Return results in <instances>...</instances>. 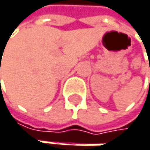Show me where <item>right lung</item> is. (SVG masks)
Instances as JSON below:
<instances>
[{
  "label": "right lung",
  "instance_id": "1",
  "mask_svg": "<svg viewBox=\"0 0 150 150\" xmlns=\"http://www.w3.org/2000/svg\"><path fill=\"white\" fill-rule=\"evenodd\" d=\"M0 70H1V69H0Z\"/></svg>",
  "mask_w": 150,
  "mask_h": 150
}]
</instances>
